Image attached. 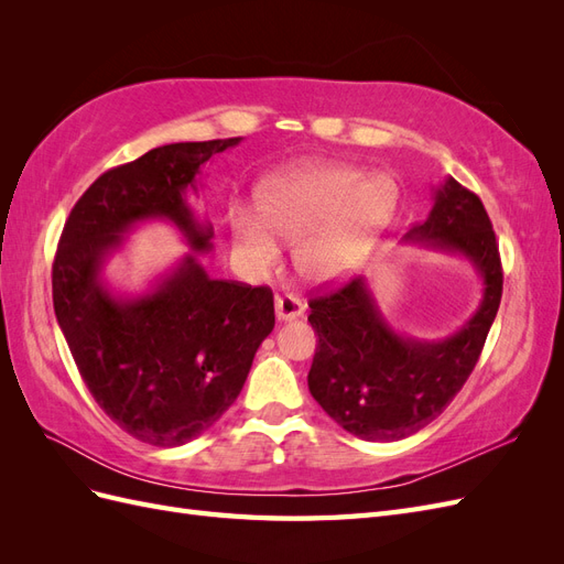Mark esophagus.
Returning <instances> with one entry per match:
<instances>
[{"label": "esophagus", "instance_id": "esophagus-1", "mask_svg": "<svg viewBox=\"0 0 564 564\" xmlns=\"http://www.w3.org/2000/svg\"><path fill=\"white\" fill-rule=\"evenodd\" d=\"M275 313H278V319L292 322V319H299L305 313V305L299 296L284 294V296L275 299Z\"/></svg>", "mask_w": 564, "mask_h": 564}]
</instances>
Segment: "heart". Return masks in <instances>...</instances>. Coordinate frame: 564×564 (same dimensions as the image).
<instances>
[{"instance_id":"obj_1","label":"heart","mask_w":564,"mask_h":564,"mask_svg":"<svg viewBox=\"0 0 564 564\" xmlns=\"http://www.w3.org/2000/svg\"><path fill=\"white\" fill-rule=\"evenodd\" d=\"M256 218L242 204L228 209L232 247L242 263L263 272L280 247L294 242L299 275L336 284L360 272L402 212V187L390 174L332 162L299 164L256 185Z\"/></svg>"}]
</instances>
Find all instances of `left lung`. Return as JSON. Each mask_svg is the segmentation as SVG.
Masks as SVG:
<instances>
[{
    "label": "left lung",
    "mask_w": 564,
    "mask_h": 564,
    "mask_svg": "<svg viewBox=\"0 0 564 564\" xmlns=\"http://www.w3.org/2000/svg\"><path fill=\"white\" fill-rule=\"evenodd\" d=\"M421 249L460 256L482 282L468 322L445 338L400 334L367 278L311 301L317 350L311 395L340 429L369 442H395L437 419L464 388L501 303V259L482 202L452 176L433 191V209L404 235Z\"/></svg>",
    "instance_id": "8db88e82"
}]
</instances>
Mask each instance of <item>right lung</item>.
Instances as JSON below:
<instances>
[{"mask_svg": "<svg viewBox=\"0 0 564 564\" xmlns=\"http://www.w3.org/2000/svg\"><path fill=\"white\" fill-rule=\"evenodd\" d=\"M242 139L172 143L110 169L79 197L54 261V311L98 406L135 440L181 447L224 416L275 327L268 286L214 280L202 253L214 228L195 214L202 166ZM164 219L192 247L139 295L105 268L126 235Z\"/></svg>", "mask_w": 564, "mask_h": 564, "instance_id": "obj_1", "label": "right lung"}]
</instances>
